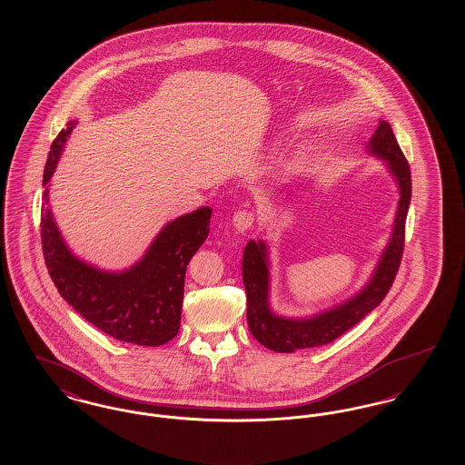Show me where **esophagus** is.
Returning a JSON list of instances; mask_svg holds the SVG:
<instances>
[{"label":"esophagus","instance_id":"esophagus-1","mask_svg":"<svg viewBox=\"0 0 465 465\" xmlns=\"http://www.w3.org/2000/svg\"><path fill=\"white\" fill-rule=\"evenodd\" d=\"M253 221H255V215H253L250 210H238V212H234V215H232V225H234V229L240 231V232L250 231L252 225H253Z\"/></svg>","mask_w":465,"mask_h":465}]
</instances>
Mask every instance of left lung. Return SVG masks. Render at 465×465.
<instances>
[{
    "label": "left lung",
    "mask_w": 465,
    "mask_h": 465,
    "mask_svg": "<svg viewBox=\"0 0 465 465\" xmlns=\"http://www.w3.org/2000/svg\"><path fill=\"white\" fill-rule=\"evenodd\" d=\"M367 150L383 159L399 183V206L387 244L369 283L351 299L310 318L278 317L269 308L268 246L248 242L243 252V282L246 291V320L250 332L272 351L292 353L295 350L332 342L371 313L391 291L404 250L406 217L411 201V172L399 147L391 124L380 121Z\"/></svg>",
    "instance_id": "1"
}]
</instances>
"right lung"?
Returning a JSON list of instances; mask_svg holds the SVG:
<instances>
[{"label":"right lung","instance_id":"add662e5","mask_svg":"<svg viewBox=\"0 0 465 465\" xmlns=\"http://www.w3.org/2000/svg\"><path fill=\"white\" fill-rule=\"evenodd\" d=\"M74 124H68L50 147L44 203H49L47 183ZM210 219L212 208L203 206L168 222L140 262L108 272L76 259L63 242L50 208H44L40 225L45 264L64 301L99 331L119 341L159 346L180 329L185 271L208 238Z\"/></svg>","mask_w":465,"mask_h":465}]
</instances>
